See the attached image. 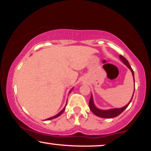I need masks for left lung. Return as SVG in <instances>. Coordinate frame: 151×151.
I'll return each mask as SVG.
<instances>
[{
    "label": "left lung",
    "mask_w": 151,
    "mask_h": 151,
    "mask_svg": "<svg viewBox=\"0 0 151 151\" xmlns=\"http://www.w3.org/2000/svg\"><path fill=\"white\" fill-rule=\"evenodd\" d=\"M119 58H120L121 60L122 61V63H124L125 65H127V68L131 70V72H132V75H133L134 81V71H133V70H132V68H131V66H130L128 60L124 57H123V56L122 55H119ZM134 88H135V87H134ZM134 90H135V89H134ZM134 93H133V96H134ZM133 96H132V99L130 100V101L129 102L128 104H127L124 107H123V108H114V109H110V110H101V109H99V108H96V107L95 106V105H94V103H93V96H92V95H91V96L89 103H88V106H89L91 111L93 112L94 115L98 116V117H103V118H113V117H117V116H118L119 115H120L122 112L125 110V109L127 108L128 105H129L131 101H132V98H133Z\"/></svg>",
    "instance_id": "8db88e82"
}]
</instances>
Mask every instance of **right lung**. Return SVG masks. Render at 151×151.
Listing matches in <instances>:
<instances>
[{
	"mask_svg": "<svg viewBox=\"0 0 151 151\" xmlns=\"http://www.w3.org/2000/svg\"><path fill=\"white\" fill-rule=\"evenodd\" d=\"M72 89H73V88H72ZM72 90H71V91H70V92H71V91H72ZM65 107H66V105H65ZM65 108H63V110H61V111H60V112H59V113H58V114H57V115H55V116H53V117H50V118H48V119H46V120H50V119H54V118H56V117H59V116H60V115H62V113H63V112L65 111Z\"/></svg>",
	"mask_w": 151,
	"mask_h": 151,
	"instance_id": "add662e5",
	"label": "right lung"
}]
</instances>
